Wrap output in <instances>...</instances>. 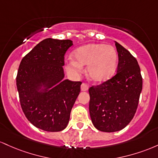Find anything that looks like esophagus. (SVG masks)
Wrapping results in <instances>:
<instances>
[{"mask_svg": "<svg viewBox=\"0 0 158 158\" xmlns=\"http://www.w3.org/2000/svg\"><path fill=\"white\" fill-rule=\"evenodd\" d=\"M88 89H89L88 84H84V83H83V84H81V91H87Z\"/></svg>", "mask_w": 158, "mask_h": 158, "instance_id": "34e87169", "label": "esophagus"}]
</instances>
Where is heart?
<instances>
[{
    "label": "heart",
    "instance_id": "b5f03b06",
    "mask_svg": "<svg viewBox=\"0 0 158 158\" xmlns=\"http://www.w3.org/2000/svg\"><path fill=\"white\" fill-rule=\"evenodd\" d=\"M73 57L67 60L66 69L73 75L83 72V65H87L86 73L91 81L102 83L112 77L116 72L118 54L111 45L91 43L74 51Z\"/></svg>",
    "mask_w": 158,
    "mask_h": 158
}]
</instances>
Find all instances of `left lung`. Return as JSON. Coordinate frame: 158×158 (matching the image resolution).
<instances>
[{"label":"left lung","mask_w":158,"mask_h":158,"mask_svg":"<svg viewBox=\"0 0 158 158\" xmlns=\"http://www.w3.org/2000/svg\"><path fill=\"white\" fill-rule=\"evenodd\" d=\"M117 72L112 78L89 89V109L93 125L103 132L122 130L134 118L143 89L137 60L118 42Z\"/></svg>","instance_id":"8db88e82"}]
</instances>
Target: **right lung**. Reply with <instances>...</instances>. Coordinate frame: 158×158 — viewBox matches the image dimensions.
Masks as SVG:
<instances>
[{"mask_svg": "<svg viewBox=\"0 0 158 158\" xmlns=\"http://www.w3.org/2000/svg\"><path fill=\"white\" fill-rule=\"evenodd\" d=\"M72 45L69 40L45 39L19 65L16 86L22 110L31 124L45 131L64 130L81 92V81L64 80V55Z\"/></svg>", "mask_w": 158, "mask_h": 158, "instance_id": "right-lung-1", "label": "right lung"}]
</instances>
